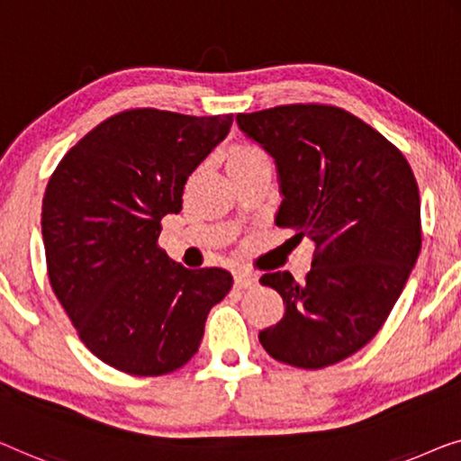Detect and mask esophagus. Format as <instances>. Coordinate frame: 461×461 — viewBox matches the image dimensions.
<instances>
[{
	"label": "esophagus",
	"instance_id": "obj_1",
	"mask_svg": "<svg viewBox=\"0 0 461 461\" xmlns=\"http://www.w3.org/2000/svg\"><path fill=\"white\" fill-rule=\"evenodd\" d=\"M233 284H236L238 290H249L257 286L258 277L257 274H250V271H238L236 277H233Z\"/></svg>",
	"mask_w": 461,
	"mask_h": 461
}]
</instances>
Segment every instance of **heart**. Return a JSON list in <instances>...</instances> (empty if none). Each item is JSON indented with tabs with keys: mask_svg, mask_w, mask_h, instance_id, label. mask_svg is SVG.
Listing matches in <instances>:
<instances>
[{
	"mask_svg": "<svg viewBox=\"0 0 461 461\" xmlns=\"http://www.w3.org/2000/svg\"><path fill=\"white\" fill-rule=\"evenodd\" d=\"M263 160H269L263 148H258L257 144H236L228 152V173L263 163Z\"/></svg>",
	"mask_w": 461,
	"mask_h": 461,
	"instance_id": "obj_1",
	"label": "heart"
}]
</instances>
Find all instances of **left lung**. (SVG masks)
Here are the masks:
<instances>
[{
  "mask_svg": "<svg viewBox=\"0 0 461 461\" xmlns=\"http://www.w3.org/2000/svg\"><path fill=\"white\" fill-rule=\"evenodd\" d=\"M236 121L276 158V225L315 242L304 282L288 271L261 277L286 311L258 340L288 366H334L378 334L418 261V181L397 146L339 106L286 104Z\"/></svg>",
  "mask_w": 461,
  "mask_h": 461,
  "instance_id": "8db88e82",
  "label": "left lung"
}]
</instances>
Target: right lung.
I'll list each match as a JSON object with an SVG mask.
<instances>
[{
  "instance_id": "obj_1",
  "label": "right lung",
  "mask_w": 461,
  "mask_h": 461,
  "mask_svg": "<svg viewBox=\"0 0 461 461\" xmlns=\"http://www.w3.org/2000/svg\"><path fill=\"white\" fill-rule=\"evenodd\" d=\"M231 122L233 114L122 110L51 173L41 209L51 290L83 345L119 372L163 375L185 366L211 307L230 293V271L185 269L158 236Z\"/></svg>"
}]
</instances>
